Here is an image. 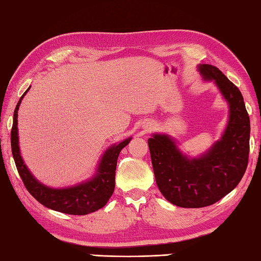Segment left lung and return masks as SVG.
<instances>
[{"instance_id":"1","label":"left lung","mask_w":261,"mask_h":261,"mask_svg":"<svg viewBox=\"0 0 261 261\" xmlns=\"http://www.w3.org/2000/svg\"><path fill=\"white\" fill-rule=\"evenodd\" d=\"M204 80L215 81L229 105V120L222 140L204 155L188 159L167 135L147 140L156 185L165 198L181 208H202L237 188L247 170L250 118L239 88L217 67L199 68Z\"/></svg>"}]
</instances>
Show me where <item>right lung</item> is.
Instances as JSON below:
<instances>
[{
    "mask_svg": "<svg viewBox=\"0 0 261 261\" xmlns=\"http://www.w3.org/2000/svg\"><path fill=\"white\" fill-rule=\"evenodd\" d=\"M31 88V87H29ZM28 88V90H29ZM27 90V91H28ZM27 91L23 93L18 105L14 109L13 124L11 129V150L18 173L20 175L29 193L35 198L39 203L46 208L60 211L69 215H87L105 207L115 190V176L118 155L121 149L128 144L130 139L120 142L119 144L111 146L103 154L99 165L96 175L86 183L80 184L69 189H50L34 178L24 166L21 159L18 145V109L22 97Z\"/></svg>",
    "mask_w": 261,
    "mask_h": 261,
    "instance_id": "1",
    "label": "right lung"
}]
</instances>
